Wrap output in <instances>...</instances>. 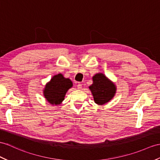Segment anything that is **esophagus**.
I'll list each match as a JSON object with an SVG mask.
<instances>
[{
    "mask_svg": "<svg viewBox=\"0 0 160 160\" xmlns=\"http://www.w3.org/2000/svg\"><path fill=\"white\" fill-rule=\"evenodd\" d=\"M81 88H82V85H81V83H78L77 84V89H81Z\"/></svg>",
    "mask_w": 160,
    "mask_h": 160,
    "instance_id": "1",
    "label": "esophagus"
}]
</instances>
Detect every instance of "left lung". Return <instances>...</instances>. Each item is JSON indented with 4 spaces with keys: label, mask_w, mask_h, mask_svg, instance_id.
Masks as SVG:
<instances>
[{
    "label": "left lung",
    "mask_w": 160,
    "mask_h": 160,
    "mask_svg": "<svg viewBox=\"0 0 160 160\" xmlns=\"http://www.w3.org/2000/svg\"><path fill=\"white\" fill-rule=\"evenodd\" d=\"M93 84L89 87L94 102L98 105L108 102L116 93L115 85L102 73H97L92 77Z\"/></svg>",
    "instance_id": "obj_1"
}]
</instances>
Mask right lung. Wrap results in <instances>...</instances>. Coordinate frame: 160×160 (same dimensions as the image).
<instances>
[{
    "mask_svg": "<svg viewBox=\"0 0 160 160\" xmlns=\"http://www.w3.org/2000/svg\"><path fill=\"white\" fill-rule=\"evenodd\" d=\"M72 86L71 80L64 78L62 74H58L46 84L43 90L44 96L51 104H60L64 100L66 93Z\"/></svg>",
    "mask_w": 160,
    "mask_h": 160,
    "instance_id": "1",
    "label": "right lung"
}]
</instances>
